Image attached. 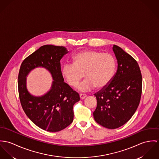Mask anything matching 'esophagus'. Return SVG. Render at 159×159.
Listing matches in <instances>:
<instances>
[{"label": "esophagus", "instance_id": "esophagus-1", "mask_svg": "<svg viewBox=\"0 0 159 159\" xmlns=\"http://www.w3.org/2000/svg\"><path fill=\"white\" fill-rule=\"evenodd\" d=\"M86 97H87V95H86V94H80V98L81 99H84Z\"/></svg>", "mask_w": 159, "mask_h": 159}]
</instances>
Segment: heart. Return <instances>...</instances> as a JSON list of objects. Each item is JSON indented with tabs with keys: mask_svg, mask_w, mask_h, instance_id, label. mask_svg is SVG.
I'll return each mask as SVG.
<instances>
[{
	"mask_svg": "<svg viewBox=\"0 0 159 159\" xmlns=\"http://www.w3.org/2000/svg\"><path fill=\"white\" fill-rule=\"evenodd\" d=\"M116 68V60L111 54L85 50L74 56L73 63L63 66L61 74L70 87H75L84 74L86 79L77 89L87 92L94 87H107L113 79Z\"/></svg>",
	"mask_w": 159,
	"mask_h": 159,
	"instance_id": "obj_1",
	"label": "heart"
}]
</instances>
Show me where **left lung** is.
Masks as SVG:
<instances>
[{
    "instance_id": "obj_1",
    "label": "left lung",
    "mask_w": 159,
    "mask_h": 159,
    "mask_svg": "<svg viewBox=\"0 0 159 159\" xmlns=\"http://www.w3.org/2000/svg\"><path fill=\"white\" fill-rule=\"evenodd\" d=\"M118 69L111 83L94 94L97 107L94 120L114 129L126 123L137 110L141 98L142 77L137 61L120 47L113 45Z\"/></svg>"
}]
</instances>
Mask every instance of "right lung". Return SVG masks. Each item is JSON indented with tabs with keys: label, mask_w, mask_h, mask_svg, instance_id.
<instances>
[{
	"label": "right lung",
	"mask_w": 159,
	"mask_h": 159,
	"mask_svg": "<svg viewBox=\"0 0 159 159\" xmlns=\"http://www.w3.org/2000/svg\"><path fill=\"white\" fill-rule=\"evenodd\" d=\"M68 52L66 48L44 45L27 57L22 63L18 75V91L22 107L29 118L39 128L55 132L73 121V106L79 101V94L64 82L60 60ZM38 67L46 69L53 81L44 95L35 97L26 88V77Z\"/></svg>",
	"instance_id": "obj_1"
}]
</instances>
